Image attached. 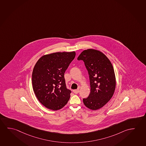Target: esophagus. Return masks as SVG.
<instances>
[{"label":"esophagus","mask_w":146,"mask_h":146,"mask_svg":"<svg viewBox=\"0 0 146 146\" xmlns=\"http://www.w3.org/2000/svg\"><path fill=\"white\" fill-rule=\"evenodd\" d=\"M73 92L74 93V94H78L79 92V89H77V90H73Z\"/></svg>","instance_id":"1"}]
</instances>
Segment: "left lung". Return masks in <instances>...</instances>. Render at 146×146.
I'll return each instance as SVG.
<instances>
[{
  "label": "left lung",
  "mask_w": 146,
  "mask_h": 146,
  "mask_svg": "<svg viewBox=\"0 0 146 146\" xmlns=\"http://www.w3.org/2000/svg\"><path fill=\"white\" fill-rule=\"evenodd\" d=\"M77 59L83 61L89 75L90 93L83 99L84 104L92 110L100 109L111 100L115 90L113 65L104 54L93 49L83 51Z\"/></svg>",
  "instance_id": "obj_1"
}]
</instances>
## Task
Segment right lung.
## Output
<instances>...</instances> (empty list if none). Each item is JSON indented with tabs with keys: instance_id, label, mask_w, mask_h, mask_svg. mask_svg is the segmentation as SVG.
Wrapping results in <instances>:
<instances>
[{
	"instance_id": "obj_1",
	"label": "right lung",
	"mask_w": 146,
	"mask_h": 146,
	"mask_svg": "<svg viewBox=\"0 0 146 146\" xmlns=\"http://www.w3.org/2000/svg\"><path fill=\"white\" fill-rule=\"evenodd\" d=\"M75 56V52H57L42 56L35 64L32 74L33 89L46 108L60 110L70 100L71 91L66 87L64 76Z\"/></svg>"
}]
</instances>
